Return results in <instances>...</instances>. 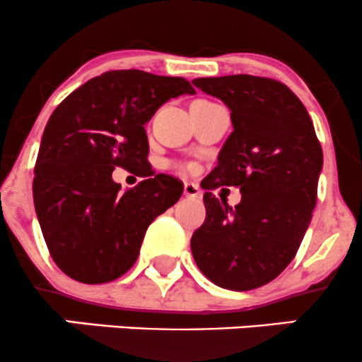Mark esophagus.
I'll return each mask as SVG.
<instances>
[{"mask_svg":"<svg viewBox=\"0 0 362 362\" xmlns=\"http://www.w3.org/2000/svg\"><path fill=\"white\" fill-rule=\"evenodd\" d=\"M184 194H185V197H189V199H199L201 189L197 187L196 184H192V182H185Z\"/></svg>","mask_w":362,"mask_h":362,"instance_id":"1","label":"esophagus"}]
</instances>
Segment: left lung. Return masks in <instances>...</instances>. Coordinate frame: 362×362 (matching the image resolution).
Segmentation results:
<instances>
[{"instance_id":"1","label":"left lung","mask_w":362,"mask_h":362,"mask_svg":"<svg viewBox=\"0 0 362 362\" xmlns=\"http://www.w3.org/2000/svg\"><path fill=\"white\" fill-rule=\"evenodd\" d=\"M230 109L234 132L201 182L206 220L192 234L199 271L216 286L248 291L276 279L295 258L317 199L322 149L314 124L283 83L250 74L197 78ZM239 187L230 209L212 191Z\"/></svg>"}]
</instances>
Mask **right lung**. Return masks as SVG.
Masks as SVG:
<instances>
[{
  "mask_svg": "<svg viewBox=\"0 0 362 362\" xmlns=\"http://www.w3.org/2000/svg\"><path fill=\"white\" fill-rule=\"evenodd\" d=\"M196 93L184 78L128 69L90 79L53 111L34 166L41 232L64 274L86 284L130 271L147 227L180 199L184 184L154 175L144 124L170 98ZM116 165L146 176L127 193Z\"/></svg>",
  "mask_w": 362,
  "mask_h": 362,
  "instance_id": "add662e5",
  "label": "right lung"
}]
</instances>
